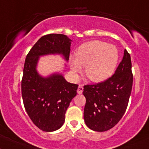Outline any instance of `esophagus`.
<instances>
[{
    "instance_id": "obj_1",
    "label": "esophagus",
    "mask_w": 149,
    "mask_h": 149,
    "mask_svg": "<svg viewBox=\"0 0 149 149\" xmlns=\"http://www.w3.org/2000/svg\"><path fill=\"white\" fill-rule=\"evenodd\" d=\"M83 86L80 85V86H78V88L77 92H78V94H81V93H83Z\"/></svg>"
}]
</instances>
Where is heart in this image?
Wrapping results in <instances>:
<instances>
[{
  "mask_svg": "<svg viewBox=\"0 0 149 149\" xmlns=\"http://www.w3.org/2000/svg\"><path fill=\"white\" fill-rule=\"evenodd\" d=\"M119 60L117 47L101 41L83 44L76 50V57H70V66L74 74L85 67L86 76L95 83L108 79L113 74Z\"/></svg>",
  "mask_w": 149,
  "mask_h": 149,
  "instance_id": "1",
  "label": "heart"
}]
</instances>
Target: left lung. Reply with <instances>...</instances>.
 <instances>
[{
    "mask_svg": "<svg viewBox=\"0 0 149 149\" xmlns=\"http://www.w3.org/2000/svg\"><path fill=\"white\" fill-rule=\"evenodd\" d=\"M132 84L131 56L125 49L122 61L110 78L84 86L83 93L86 102L83 116L88 128L105 132L117 125L127 109Z\"/></svg>",
    "mask_w": 149,
    "mask_h": 149,
    "instance_id": "8db88e82",
    "label": "left lung"
}]
</instances>
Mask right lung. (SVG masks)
I'll use <instances>...</instances> for the list:
<instances>
[{
	"instance_id": "1",
	"label": "right lung",
	"mask_w": 149,
	"mask_h": 149,
	"mask_svg": "<svg viewBox=\"0 0 149 149\" xmlns=\"http://www.w3.org/2000/svg\"><path fill=\"white\" fill-rule=\"evenodd\" d=\"M71 40L61 34L42 37L26 56L21 88L24 108L35 125L44 132H54L65 121V114L72 99L77 94L78 85L68 83L63 75L54 73L43 78L36 67L40 56L63 55L69 58Z\"/></svg>"
}]
</instances>
